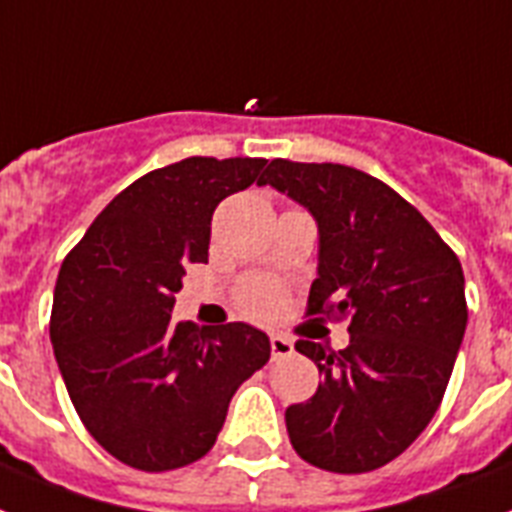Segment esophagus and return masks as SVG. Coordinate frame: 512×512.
I'll return each instance as SVG.
<instances>
[{"label":"esophagus","mask_w":512,"mask_h":512,"mask_svg":"<svg viewBox=\"0 0 512 512\" xmlns=\"http://www.w3.org/2000/svg\"><path fill=\"white\" fill-rule=\"evenodd\" d=\"M294 352V344L286 339V336L281 334H273L270 336V355H273V360H284V357H289Z\"/></svg>","instance_id":"34e87169"}]
</instances>
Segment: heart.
Masks as SVG:
<instances>
[{"mask_svg":"<svg viewBox=\"0 0 512 512\" xmlns=\"http://www.w3.org/2000/svg\"><path fill=\"white\" fill-rule=\"evenodd\" d=\"M236 305L255 321H270L284 307V289L270 278H249L236 292Z\"/></svg>","mask_w":512,"mask_h":512,"instance_id":"obj_1","label":"heart"}]
</instances>
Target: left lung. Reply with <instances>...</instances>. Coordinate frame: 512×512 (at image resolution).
Returning a JSON list of instances; mask_svg holds the SVG:
<instances>
[{
	"label": "left lung",
	"instance_id": "1",
	"mask_svg": "<svg viewBox=\"0 0 512 512\" xmlns=\"http://www.w3.org/2000/svg\"><path fill=\"white\" fill-rule=\"evenodd\" d=\"M257 184L284 191L318 220V278L305 315L350 321V344L339 352L297 342L323 384L286 407L292 447L323 471H376L442 405L468 323L458 255L392 186L350 165L278 157Z\"/></svg>",
	"mask_w": 512,
	"mask_h": 512
}]
</instances>
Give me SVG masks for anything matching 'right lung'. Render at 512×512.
<instances>
[{"mask_svg":"<svg viewBox=\"0 0 512 512\" xmlns=\"http://www.w3.org/2000/svg\"><path fill=\"white\" fill-rule=\"evenodd\" d=\"M263 157H186L120 191L62 260L54 357L78 418L136 471H176L213 450L234 392L270 357L247 323L197 328L170 313L189 263H207L215 207Z\"/></svg>","mask_w":512,"mask_h":512,"instance_id":"1","label":"right lung"}]
</instances>
